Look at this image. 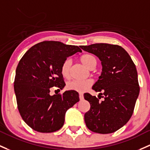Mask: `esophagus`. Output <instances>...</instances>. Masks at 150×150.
Returning a JSON list of instances; mask_svg holds the SVG:
<instances>
[{"instance_id":"1","label":"esophagus","mask_w":150,"mask_h":150,"mask_svg":"<svg viewBox=\"0 0 150 150\" xmlns=\"http://www.w3.org/2000/svg\"><path fill=\"white\" fill-rule=\"evenodd\" d=\"M79 98H80V100H83V93H80L79 94Z\"/></svg>"}]
</instances>
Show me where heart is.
Segmentation results:
<instances>
[{
	"label": "heart",
	"instance_id": "obj_1",
	"mask_svg": "<svg viewBox=\"0 0 150 150\" xmlns=\"http://www.w3.org/2000/svg\"><path fill=\"white\" fill-rule=\"evenodd\" d=\"M80 61L83 63L85 67L88 69H91V67L96 65V59L93 55L91 54H84L80 57ZM71 65V59H67L64 61L61 66V73L64 78H67L70 76V69ZM92 85L91 80H74L69 82L67 84V89L70 91H77L79 93H83L85 91L90 88Z\"/></svg>",
	"mask_w": 150,
	"mask_h": 150
}]
</instances>
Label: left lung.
<instances>
[{
	"label": "left lung",
	"instance_id": "8db88e82",
	"mask_svg": "<svg viewBox=\"0 0 150 150\" xmlns=\"http://www.w3.org/2000/svg\"><path fill=\"white\" fill-rule=\"evenodd\" d=\"M81 49L95 54L101 62V74L92 88L100 93L99 96H104L100 102L96 96L84 94V98L91 104L85 113V122L93 132L113 133L124 127L133 113L139 93L136 66L127 52L119 45L93 44Z\"/></svg>",
	"mask_w": 150,
	"mask_h": 150
}]
</instances>
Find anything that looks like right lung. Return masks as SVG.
Instances as JSON below:
<instances>
[{
	"mask_svg": "<svg viewBox=\"0 0 150 150\" xmlns=\"http://www.w3.org/2000/svg\"><path fill=\"white\" fill-rule=\"evenodd\" d=\"M81 52L78 46L45 41L31 47L22 57L16 70L14 91L20 114L31 129L42 133L59 130L66 111L79 101L77 91L53 96L50 92L54 86L63 89L61 66L67 57Z\"/></svg>",
	"mask_w": 150,
	"mask_h": 150,
	"instance_id": "1",
	"label": "right lung"
}]
</instances>
